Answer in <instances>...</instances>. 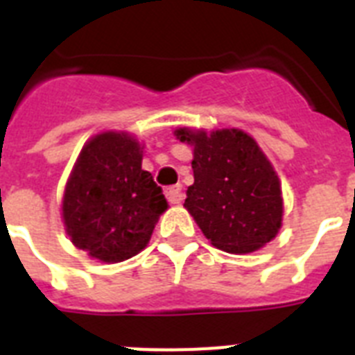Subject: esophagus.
<instances>
[{
    "instance_id": "esophagus-1",
    "label": "esophagus",
    "mask_w": 355,
    "mask_h": 355,
    "mask_svg": "<svg viewBox=\"0 0 355 355\" xmlns=\"http://www.w3.org/2000/svg\"><path fill=\"white\" fill-rule=\"evenodd\" d=\"M165 193L171 205H178V202H181V199H183V187H181V184H172V187H168V189L165 190Z\"/></svg>"
}]
</instances>
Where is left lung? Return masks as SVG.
Returning a JSON list of instances; mask_svg holds the SVG:
<instances>
[{
	"instance_id": "8db88e82",
	"label": "left lung",
	"mask_w": 355,
	"mask_h": 355,
	"mask_svg": "<svg viewBox=\"0 0 355 355\" xmlns=\"http://www.w3.org/2000/svg\"><path fill=\"white\" fill-rule=\"evenodd\" d=\"M175 136L193 145L184 207L205 237L228 253H251L275 239L284 214L280 181L257 141L239 129Z\"/></svg>"
}]
</instances>
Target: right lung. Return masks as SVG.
I'll return each instance as SVG.
<instances>
[{
  "label": "right lung",
  "mask_w": 355,
  "mask_h": 355,
  "mask_svg": "<svg viewBox=\"0 0 355 355\" xmlns=\"http://www.w3.org/2000/svg\"><path fill=\"white\" fill-rule=\"evenodd\" d=\"M166 207L162 187L141 168L140 144L125 132H102L75 163L62 217L78 250L113 264L147 246Z\"/></svg>",
  "instance_id": "obj_1"
}]
</instances>
